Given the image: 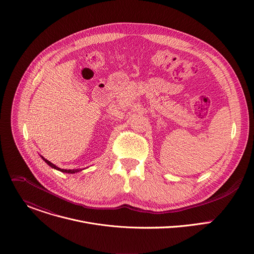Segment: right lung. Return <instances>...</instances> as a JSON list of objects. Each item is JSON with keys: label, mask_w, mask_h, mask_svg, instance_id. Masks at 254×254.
Segmentation results:
<instances>
[{"label": "right lung", "mask_w": 254, "mask_h": 254, "mask_svg": "<svg viewBox=\"0 0 254 254\" xmlns=\"http://www.w3.org/2000/svg\"><path fill=\"white\" fill-rule=\"evenodd\" d=\"M42 159H43V160H44V161H45V162H46V163H47L51 168H54V169H56V170H58V171H60V172H63V173H71V174H73V173H75V172H77V171H78V170H77V171H74V170H73V171H71V170H63V169H60V168L56 167L54 164H52V163H51V162H49L48 160L44 159L43 157H42Z\"/></svg>", "instance_id": "obj_1"}]
</instances>
